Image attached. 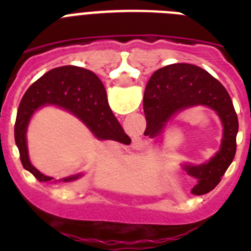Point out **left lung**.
I'll list each match as a JSON object with an SVG mask.
<instances>
[{
	"label": "left lung",
	"instance_id": "1",
	"mask_svg": "<svg viewBox=\"0 0 251 251\" xmlns=\"http://www.w3.org/2000/svg\"><path fill=\"white\" fill-rule=\"evenodd\" d=\"M195 105L214 109L224 127L220 151L206 164L185 168L187 175L195 179L191 193L202 195L220 182L236 155L238 118L229 94L206 70L189 64H173L159 69L146 86L143 110L147 126L145 135L156 137L172 116Z\"/></svg>",
	"mask_w": 251,
	"mask_h": 251
}]
</instances>
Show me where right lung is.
<instances>
[{
	"mask_svg": "<svg viewBox=\"0 0 251 251\" xmlns=\"http://www.w3.org/2000/svg\"><path fill=\"white\" fill-rule=\"evenodd\" d=\"M44 104H56L73 112L100 139H112L125 145L130 143V138L110 110L101 80L94 73L78 66L52 69L25 91L18 108L14 127L15 143L21 153L22 164L39 181L47 182L52 177L40 173L29 163L25 130L31 114ZM78 177L79 176L69 177L64 181H73Z\"/></svg>",
	"mask_w": 251,
	"mask_h": 251,
	"instance_id": "right-lung-1",
	"label": "right lung"
}]
</instances>
